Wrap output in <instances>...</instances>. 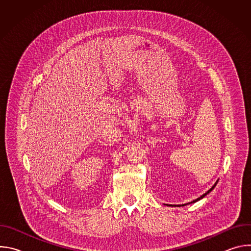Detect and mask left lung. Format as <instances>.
<instances>
[{
	"label": "left lung",
	"mask_w": 251,
	"mask_h": 251,
	"mask_svg": "<svg viewBox=\"0 0 251 251\" xmlns=\"http://www.w3.org/2000/svg\"><path fill=\"white\" fill-rule=\"evenodd\" d=\"M217 184H218V182H217V183H216V184H214V185H213V186H212V187H211V188H210V189H209V190H208V191H207V192H206V193H205V194H203V195H202V196H201V197H200V198H198V199H197V200H195V201H192V202H196V201H200V200H201V199H202V198H203V197H205V196H206V195H207V194H208V193H209V192H211V191H212V190H213V188H214V187H216V185H217ZM183 205H186V204H183Z\"/></svg>",
	"instance_id": "8db88e82"
}]
</instances>
